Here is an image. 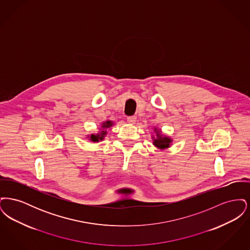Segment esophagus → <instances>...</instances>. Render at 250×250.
<instances>
[{
    "instance_id": "esophagus-1",
    "label": "esophagus",
    "mask_w": 250,
    "mask_h": 250,
    "mask_svg": "<svg viewBox=\"0 0 250 250\" xmlns=\"http://www.w3.org/2000/svg\"><path fill=\"white\" fill-rule=\"evenodd\" d=\"M127 122L130 124H135L137 122V117L136 116H128L127 118Z\"/></svg>"
}]
</instances>
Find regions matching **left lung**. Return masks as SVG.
I'll use <instances>...</instances> for the list:
<instances>
[{"label": "left lung", "instance_id": "obj_1", "mask_svg": "<svg viewBox=\"0 0 250 250\" xmlns=\"http://www.w3.org/2000/svg\"><path fill=\"white\" fill-rule=\"evenodd\" d=\"M155 132V137H153V144L156 148L164 150L170 146L172 143V140L169 137H167L161 133V131L158 130L156 127L154 128Z\"/></svg>", "mask_w": 250, "mask_h": 250}]
</instances>
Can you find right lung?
Returning a JSON list of instances; mask_svg holds the SVG:
<instances>
[{"label":"right lung","instance_id":"obj_1","mask_svg":"<svg viewBox=\"0 0 250 250\" xmlns=\"http://www.w3.org/2000/svg\"><path fill=\"white\" fill-rule=\"evenodd\" d=\"M113 125V123L111 122V121H106V122H103L102 123V125H101V128H102V130L100 131L98 134H92L91 136H89V140L91 141V142H94V143H98L99 141H103L104 140V137H105V135L107 134V131L106 129L107 128H109V127H111Z\"/></svg>","mask_w":250,"mask_h":250}]
</instances>
